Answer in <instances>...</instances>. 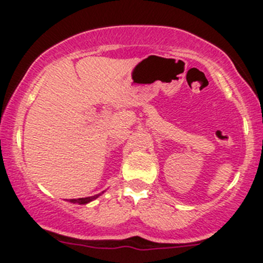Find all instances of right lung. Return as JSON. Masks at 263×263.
Returning a JSON list of instances; mask_svg holds the SVG:
<instances>
[{"mask_svg":"<svg viewBox=\"0 0 263 263\" xmlns=\"http://www.w3.org/2000/svg\"><path fill=\"white\" fill-rule=\"evenodd\" d=\"M100 195H95V196H90V197H84V198H71L70 202L72 203H79V205H85V203H89L91 201H94L95 198L99 197Z\"/></svg>","mask_w":263,"mask_h":263,"instance_id":"1","label":"right lung"}]
</instances>
